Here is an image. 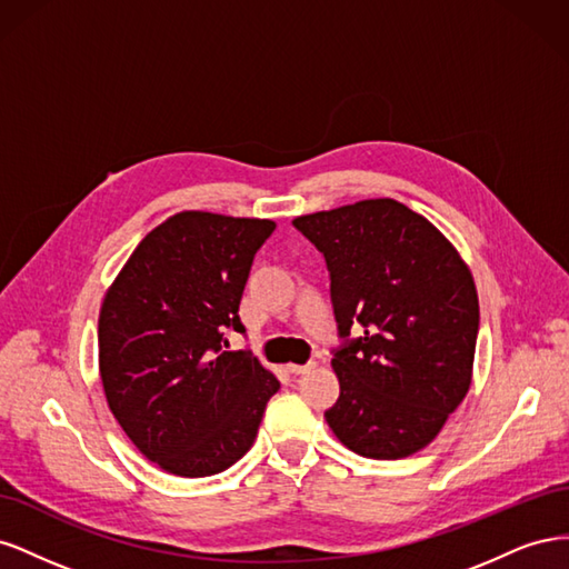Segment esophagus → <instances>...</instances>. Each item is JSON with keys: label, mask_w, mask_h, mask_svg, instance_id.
Instances as JSON below:
<instances>
[{"label": "esophagus", "mask_w": 569, "mask_h": 569, "mask_svg": "<svg viewBox=\"0 0 569 569\" xmlns=\"http://www.w3.org/2000/svg\"><path fill=\"white\" fill-rule=\"evenodd\" d=\"M316 368V363L311 360V363H303V366H299V363H289L287 366V370L291 372V375H306V372H311Z\"/></svg>", "instance_id": "obj_1"}]
</instances>
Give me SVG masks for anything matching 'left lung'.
I'll return each instance as SVG.
<instances>
[{
	"label": "left lung",
	"mask_w": 569,
	"mask_h": 569,
	"mask_svg": "<svg viewBox=\"0 0 569 569\" xmlns=\"http://www.w3.org/2000/svg\"><path fill=\"white\" fill-rule=\"evenodd\" d=\"M332 278L339 399L325 412L358 456L396 460L432 443L472 385L479 299L458 249L396 199L295 218Z\"/></svg>",
	"instance_id": "left-lung-1"
}]
</instances>
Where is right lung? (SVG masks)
<instances>
[{
  "mask_svg": "<svg viewBox=\"0 0 569 569\" xmlns=\"http://www.w3.org/2000/svg\"><path fill=\"white\" fill-rule=\"evenodd\" d=\"M266 218L182 211L153 228L99 311V375L107 403L140 453L178 477H209L242 458L278 377L251 351L239 301Z\"/></svg>",
  "mask_w": 569,
  "mask_h": 569,
  "instance_id": "obj_1",
  "label": "right lung"
}]
</instances>
